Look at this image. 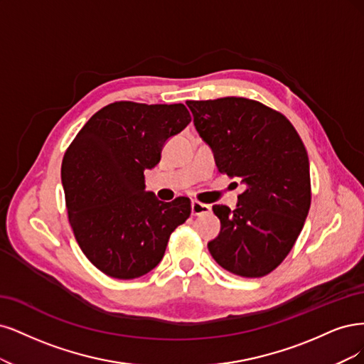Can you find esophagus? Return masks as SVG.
<instances>
[{"instance_id":"34e87169","label":"esophagus","mask_w":364,"mask_h":364,"mask_svg":"<svg viewBox=\"0 0 364 364\" xmlns=\"http://www.w3.org/2000/svg\"><path fill=\"white\" fill-rule=\"evenodd\" d=\"M212 212V207H210L208 204H203L199 201H192V215L193 216H199V215H207Z\"/></svg>"}]
</instances>
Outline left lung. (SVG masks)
I'll list each match as a JSON object with an SVG mask.
<instances>
[{"mask_svg":"<svg viewBox=\"0 0 364 364\" xmlns=\"http://www.w3.org/2000/svg\"><path fill=\"white\" fill-rule=\"evenodd\" d=\"M220 173L240 178L237 207L213 205L219 236L208 251L225 271L260 278L295 245L311 203L307 149L283 113L243 97L187 101Z\"/></svg>","mask_w":364,"mask_h":364,"instance_id":"obj_1","label":"left lung"}]
</instances>
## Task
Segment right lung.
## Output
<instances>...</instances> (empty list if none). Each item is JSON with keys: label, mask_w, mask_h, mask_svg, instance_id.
<instances>
[{"label": "right lung", "mask_w": 364, "mask_h": 364, "mask_svg": "<svg viewBox=\"0 0 364 364\" xmlns=\"http://www.w3.org/2000/svg\"><path fill=\"white\" fill-rule=\"evenodd\" d=\"M192 121L184 104L116 101L98 110L68 146L62 183L69 224L89 262L105 275L133 279L154 269L172 231L191 216V199L159 201L145 169L166 140Z\"/></svg>", "instance_id": "add662e5"}]
</instances>
